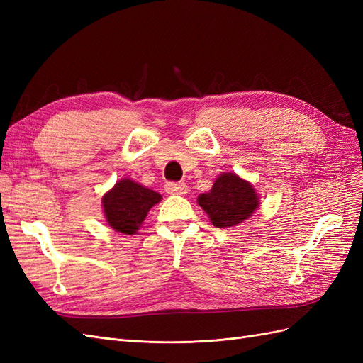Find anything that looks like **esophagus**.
I'll list each match as a JSON object with an SVG mask.
<instances>
[{
  "label": "esophagus",
  "instance_id": "esophagus-1",
  "mask_svg": "<svg viewBox=\"0 0 363 363\" xmlns=\"http://www.w3.org/2000/svg\"><path fill=\"white\" fill-rule=\"evenodd\" d=\"M164 191L168 194H175V195H184L188 192V184L186 183H175V182H169L164 186Z\"/></svg>",
  "mask_w": 363,
  "mask_h": 363
}]
</instances>
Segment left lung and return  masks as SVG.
<instances>
[{
    "label": "left lung",
    "instance_id": "8db88e82",
    "mask_svg": "<svg viewBox=\"0 0 363 363\" xmlns=\"http://www.w3.org/2000/svg\"><path fill=\"white\" fill-rule=\"evenodd\" d=\"M196 201L218 228L238 225L259 207V196L252 184L235 172L219 175L212 189L201 194Z\"/></svg>",
    "mask_w": 363,
    "mask_h": 363
}]
</instances>
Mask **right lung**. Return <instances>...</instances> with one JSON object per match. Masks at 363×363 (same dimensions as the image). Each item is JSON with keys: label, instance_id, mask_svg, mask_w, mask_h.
<instances>
[{"label": "right lung", "instance_id": "right-lung-1", "mask_svg": "<svg viewBox=\"0 0 363 363\" xmlns=\"http://www.w3.org/2000/svg\"><path fill=\"white\" fill-rule=\"evenodd\" d=\"M160 200L162 195L159 192L130 179L119 180L103 196L106 221L119 233L135 235L150 208Z\"/></svg>", "mask_w": 363, "mask_h": 363}]
</instances>
